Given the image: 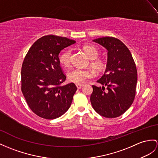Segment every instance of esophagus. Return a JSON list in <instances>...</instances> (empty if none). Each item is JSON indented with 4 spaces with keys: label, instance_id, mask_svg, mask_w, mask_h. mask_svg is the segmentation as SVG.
I'll use <instances>...</instances> for the list:
<instances>
[{
    "label": "esophagus",
    "instance_id": "34e87169",
    "mask_svg": "<svg viewBox=\"0 0 158 158\" xmlns=\"http://www.w3.org/2000/svg\"><path fill=\"white\" fill-rule=\"evenodd\" d=\"M84 86V85L82 84H76V87L78 89H80V88H82Z\"/></svg>",
    "mask_w": 158,
    "mask_h": 158
}]
</instances>
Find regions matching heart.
Returning a JSON list of instances; mask_svg holds the SVG:
<instances>
[{"label": "heart", "instance_id": "b5f03b06", "mask_svg": "<svg viewBox=\"0 0 158 158\" xmlns=\"http://www.w3.org/2000/svg\"><path fill=\"white\" fill-rule=\"evenodd\" d=\"M82 49L86 55L91 59L90 65L92 69L97 73H101L106 69V63L105 61L98 58V49L90 44H85L82 46ZM71 50L65 49L61 52L59 56V61L61 66L68 68L70 65ZM93 76V72L88 69L74 68L68 72V78L69 81L76 84H82L85 83L88 79Z\"/></svg>", "mask_w": 158, "mask_h": 158}]
</instances>
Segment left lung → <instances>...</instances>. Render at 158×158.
<instances>
[{"instance_id": "8db88e82", "label": "left lung", "mask_w": 158, "mask_h": 158, "mask_svg": "<svg viewBox=\"0 0 158 158\" xmlns=\"http://www.w3.org/2000/svg\"><path fill=\"white\" fill-rule=\"evenodd\" d=\"M108 51L105 74L92 85L90 102L94 110L106 118L121 116L134 101L136 92L137 72L131 53L121 41L113 37L93 40Z\"/></svg>"}]
</instances>
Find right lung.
Listing matches in <instances>:
<instances>
[{
    "label": "right lung",
    "instance_id": "obj_1",
    "mask_svg": "<svg viewBox=\"0 0 158 158\" xmlns=\"http://www.w3.org/2000/svg\"><path fill=\"white\" fill-rule=\"evenodd\" d=\"M75 42L49 35L37 40L26 54L21 68V91L29 108L37 116L54 119L70 108L77 87L74 83L61 85L66 76L58 56L61 50Z\"/></svg>",
    "mask_w": 158,
    "mask_h": 158
}]
</instances>
